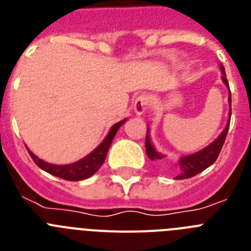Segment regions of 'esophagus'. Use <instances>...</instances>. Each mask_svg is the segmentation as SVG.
<instances>
[{
	"label": "esophagus",
	"instance_id": "obj_1",
	"mask_svg": "<svg viewBox=\"0 0 251 251\" xmlns=\"http://www.w3.org/2000/svg\"><path fill=\"white\" fill-rule=\"evenodd\" d=\"M150 103V98L148 95L142 94L139 97H137L136 100H134V104H133V109H134V113L137 115H142L147 109V105Z\"/></svg>",
	"mask_w": 251,
	"mask_h": 251
}]
</instances>
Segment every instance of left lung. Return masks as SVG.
Here are the masks:
<instances>
[{
    "label": "left lung",
    "mask_w": 251,
    "mask_h": 251,
    "mask_svg": "<svg viewBox=\"0 0 251 251\" xmlns=\"http://www.w3.org/2000/svg\"><path fill=\"white\" fill-rule=\"evenodd\" d=\"M220 70L221 74H223L221 79H223L224 84H225L227 90H229V121L226 123L225 129L221 132L220 136L217 137L212 143H210L207 147L202 148V150L199 151V152L192 153V154L179 157L178 161L175 163V162L172 161H168L163 153L158 152V151L156 150V147L153 146L152 141H151L150 127L147 128V136H146V152H147L148 158L157 162L159 167L165 171V172H174L175 179H185L196 176L197 174H200L203 170L210 167V166L216 161L219 154H220V151L221 148H223L224 142H225L226 139V134H227V130H229L230 118H231V93H230L229 83H227V79H226L225 69H224L223 65H220Z\"/></svg>",
    "instance_id": "obj_1"
}]
</instances>
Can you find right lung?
<instances>
[{
  "instance_id": "obj_1",
  "label": "right lung",
  "mask_w": 251,
  "mask_h": 251,
  "mask_svg": "<svg viewBox=\"0 0 251 251\" xmlns=\"http://www.w3.org/2000/svg\"><path fill=\"white\" fill-rule=\"evenodd\" d=\"M127 119H123V121L115 123L112 128H110L109 133L106 134V137L104 138V141L101 142L98 147L95 148L93 152H90L88 156H85L84 158H81L80 161H76L74 163H69V165H51L48 162L40 159L39 157H36L34 153L31 152L27 148L28 153H30L31 158L34 159V162L39 166L41 170H44L48 174L52 175V176L60 177V178L66 179V181H81V179H86L92 177L93 175L97 172V171L100 168V166L103 165L104 161H105L106 153L109 150L110 145H112L114 136L117 134L118 129L121 128V126H123L124 122Z\"/></svg>"
}]
</instances>
